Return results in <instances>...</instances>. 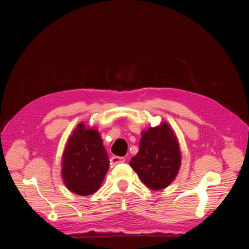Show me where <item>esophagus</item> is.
Here are the masks:
<instances>
[{"label": "esophagus", "mask_w": 249, "mask_h": 249, "mask_svg": "<svg viewBox=\"0 0 249 249\" xmlns=\"http://www.w3.org/2000/svg\"><path fill=\"white\" fill-rule=\"evenodd\" d=\"M109 161H111V166L114 167L116 165H119V163H123L125 161V158L124 157H119V156H113Z\"/></svg>", "instance_id": "34e87169"}]
</instances>
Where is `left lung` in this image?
Wrapping results in <instances>:
<instances>
[{"label": "left lung", "instance_id": "left-lung-1", "mask_svg": "<svg viewBox=\"0 0 249 249\" xmlns=\"http://www.w3.org/2000/svg\"><path fill=\"white\" fill-rule=\"evenodd\" d=\"M130 167L151 190L167 188L181 166V151L174 130L167 123L142 130L140 151L130 159Z\"/></svg>", "mask_w": 249, "mask_h": 249}]
</instances>
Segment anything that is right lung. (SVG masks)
I'll return each mask as SVG.
<instances>
[{"instance_id": "right-lung-1", "label": "right lung", "mask_w": 249, "mask_h": 249, "mask_svg": "<svg viewBox=\"0 0 249 249\" xmlns=\"http://www.w3.org/2000/svg\"><path fill=\"white\" fill-rule=\"evenodd\" d=\"M108 167V156L100 133L79 124L62 155L61 176L66 187L75 195H92L102 184Z\"/></svg>"}]
</instances>
